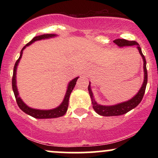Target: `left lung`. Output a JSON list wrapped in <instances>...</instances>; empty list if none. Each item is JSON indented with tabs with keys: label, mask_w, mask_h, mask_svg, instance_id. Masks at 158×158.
I'll return each instance as SVG.
<instances>
[{
	"label": "left lung",
	"mask_w": 158,
	"mask_h": 158,
	"mask_svg": "<svg viewBox=\"0 0 158 158\" xmlns=\"http://www.w3.org/2000/svg\"><path fill=\"white\" fill-rule=\"evenodd\" d=\"M114 43H115L119 48H124V47H129V46H136L137 50L140 54L141 57H142L143 61V72H144V79H143V82L141 86L140 89L137 92L135 96H134L131 99L129 100L126 101V102H123L118 104L113 105V106H103V105L98 103L96 99H94V96L93 92H92L91 88H90V82H89L88 85V92H89L90 99H91L92 106L93 108L98 114L101 116H104V117H112V116H119L123 115L128 113V111L133 109L137 107L139 104V102L142 101L143 95L145 94V90H146V85H147L148 81V74L147 70H146V61L145 59V56H143L142 50H141L139 44L136 42L135 41H127L126 39H118L114 41Z\"/></svg>",
	"instance_id": "obj_1"
}]
</instances>
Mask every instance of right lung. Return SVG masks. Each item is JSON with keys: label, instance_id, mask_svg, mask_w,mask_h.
Wrapping results in <instances>:
<instances>
[{"label": "right lung", "instance_id": "obj_1", "mask_svg": "<svg viewBox=\"0 0 158 158\" xmlns=\"http://www.w3.org/2000/svg\"><path fill=\"white\" fill-rule=\"evenodd\" d=\"M56 36H57V35H56V34H44V35H41L34 37L33 39H32L31 41L28 43V44H27L22 48L21 52H20V56L19 59L16 61L15 66H14L12 84V90H13L14 94H15L16 102H17L18 106H19V108H21V110H22L24 113H26L27 114H28V115L31 116V117L36 119L57 118V117L64 116V114H66L67 110H68V102H69V98H70V94H71L72 90H73V88L75 87L77 79H79V77L74 78L73 79H72V80L68 83V88H67V90H66V94H65L62 102H61L59 106L56 107L55 108H52V109L41 110V109H36V108H30V107H29L27 104H25V103L23 102V101L21 99V98L19 97V93L17 88V81H16V73H17L18 65H19V61L21 60V57H22L23 50H24L27 47L30 46V44H32V43L35 42V41H40V40H42V39H51V38H54L56 37Z\"/></svg>", "mask_w": 158, "mask_h": 158}]
</instances>
